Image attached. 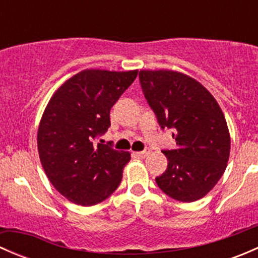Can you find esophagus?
<instances>
[{
    "instance_id": "34e87169",
    "label": "esophagus",
    "mask_w": 258,
    "mask_h": 258,
    "mask_svg": "<svg viewBox=\"0 0 258 258\" xmlns=\"http://www.w3.org/2000/svg\"><path fill=\"white\" fill-rule=\"evenodd\" d=\"M148 155H150V150H144V151H141V152H136V156L140 158L147 157Z\"/></svg>"
}]
</instances>
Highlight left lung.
I'll list each match as a JSON object with an SVG mask.
<instances>
[{"mask_svg":"<svg viewBox=\"0 0 258 258\" xmlns=\"http://www.w3.org/2000/svg\"><path fill=\"white\" fill-rule=\"evenodd\" d=\"M140 83L161 128L173 130L175 150H163L167 170L156 177L167 196L194 202L223 175L231 139L222 110L196 80L168 70L140 71Z\"/></svg>","mask_w":258,"mask_h":258,"instance_id":"8db88e82","label":"left lung"}]
</instances>
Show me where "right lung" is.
Listing matches in <instances>:
<instances>
[{
    "label": "right lung",
    "instance_id": "1",
    "mask_svg": "<svg viewBox=\"0 0 258 258\" xmlns=\"http://www.w3.org/2000/svg\"><path fill=\"white\" fill-rule=\"evenodd\" d=\"M137 72L85 70L49 100L38 126V155L49 182L69 201L97 205L121 183L130 153L95 140L111 126V108Z\"/></svg>",
    "mask_w": 258,
    "mask_h": 258
}]
</instances>
